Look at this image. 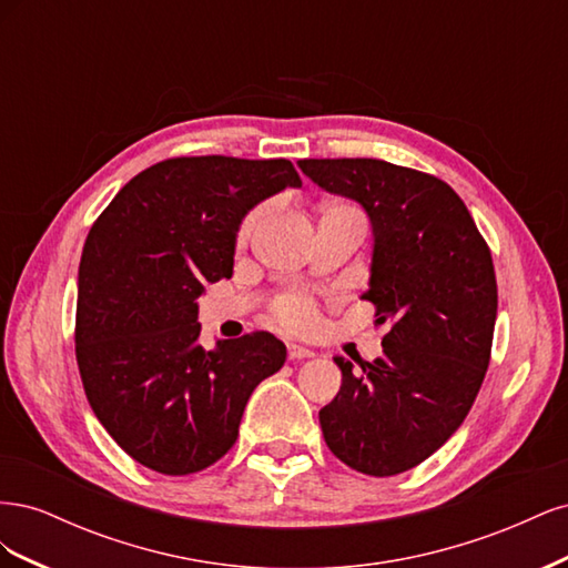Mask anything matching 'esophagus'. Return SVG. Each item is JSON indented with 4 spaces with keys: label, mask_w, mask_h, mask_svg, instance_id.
I'll return each instance as SVG.
<instances>
[{
    "label": "esophagus",
    "mask_w": 568,
    "mask_h": 568,
    "mask_svg": "<svg viewBox=\"0 0 568 568\" xmlns=\"http://www.w3.org/2000/svg\"><path fill=\"white\" fill-rule=\"evenodd\" d=\"M288 357L291 359H307V357H315V353L303 348V346H296V343H291V346H288Z\"/></svg>",
    "instance_id": "34e87169"
}]
</instances>
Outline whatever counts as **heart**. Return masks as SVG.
<instances>
[{"instance_id": "obj_1", "label": "heart", "mask_w": 568, "mask_h": 568, "mask_svg": "<svg viewBox=\"0 0 568 568\" xmlns=\"http://www.w3.org/2000/svg\"><path fill=\"white\" fill-rule=\"evenodd\" d=\"M257 215H261V211H253V213L244 220L242 236H246V234L253 230ZM277 317L282 320V324L291 326V329H301V332L313 329V326L317 324L315 305H313L311 301H307V298H303V296H288V298H284V301L277 305Z\"/></svg>"}]
</instances>
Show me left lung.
Masks as SVG:
<instances>
[{
    "label": "left lung",
    "instance_id": "8db88e82",
    "mask_svg": "<svg viewBox=\"0 0 568 568\" xmlns=\"http://www.w3.org/2000/svg\"><path fill=\"white\" fill-rule=\"evenodd\" d=\"M298 168L369 215V288L390 322L384 355L334 357L341 390L320 409L329 450L367 476H395L432 457L476 400L490 363L497 282L486 239L450 184L376 159H305Z\"/></svg>",
    "mask_w": 568,
    "mask_h": 568
}]
</instances>
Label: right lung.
I'll return each instance as SVG.
<instances>
[{
    "instance_id": "add662e5",
    "label": "right lung",
    "mask_w": 568,
    "mask_h": 568,
    "mask_svg": "<svg viewBox=\"0 0 568 568\" xmlns=\"http://www.w3.org/2000/svg\"><path fill=\"white\" fill-rule=\"evenodd\" d=\"M286 159H168L134 175L84 242L75 357L97 419L144 467L186 476L225 455L253 388L286 359L267 332L199 343L196 298L232 277L246 213L301 186Z\"/></svg>"
}]
</instances>
